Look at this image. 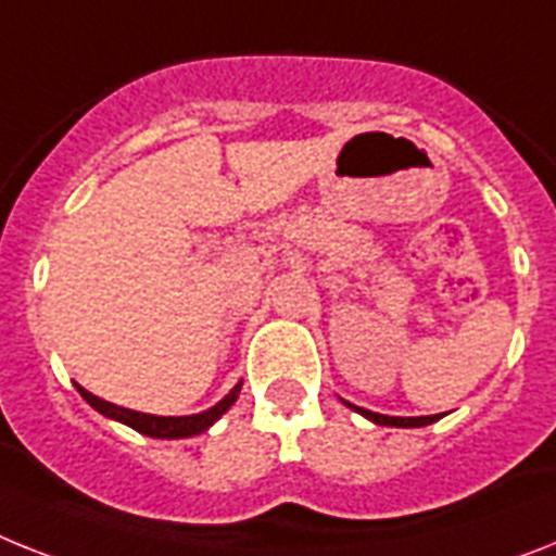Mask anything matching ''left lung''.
I'll return each instance as SVG.
<instances>
[{"label": "left lung", "mask_w": 556, "mask_h": 556, "mask_svg": "<svg viewBox=\"0 0 556 556\" xmlns=\"http://www.w3.org/2000/svg\"><path fill=\"white\" fill-rule=\"evenodd\" d=\"M352 406V403H350ZM355 412H361L364 417L375 420L378 426H401V429H409V426H429L438 420V415H429V417H389V415H378V412H369V409H361L355 406Z\"/></svg>", "instance_id": "obj_1"}]
</instances>
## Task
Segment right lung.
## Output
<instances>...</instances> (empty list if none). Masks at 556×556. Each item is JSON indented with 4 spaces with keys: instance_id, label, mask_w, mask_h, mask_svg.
<instances>
[{
    "instance_id": "right-lung-1",
    "label": "right lung",
    "mask_w": 556,
    "mask_h": 556,
    "mask_svg": "<svg viewBox=\"0 0 556 556\" xmlns=\"http://www.w3.org/2000/svg\"><path fill=\"white\" fill-rule=\"evenodd\" d=\"M76 389H79V394L85 397L90 406H93L96 412H102V415L113 417V420H122V424H127L130 429H136V432L147 434V438H162V440H176V438H192V434H201L206 432L210 426L218 420V417L224 415V412L236 403L238 392H241V387H236L232 392L224 397L222 403H215L213 409L201 412V415H187V417H159V415H144V412H132V409H124V406H116V403H108L102 401V397H96V394H90L87 389H81L79 383H76Z\"/></svg>"
}]
</instances>
